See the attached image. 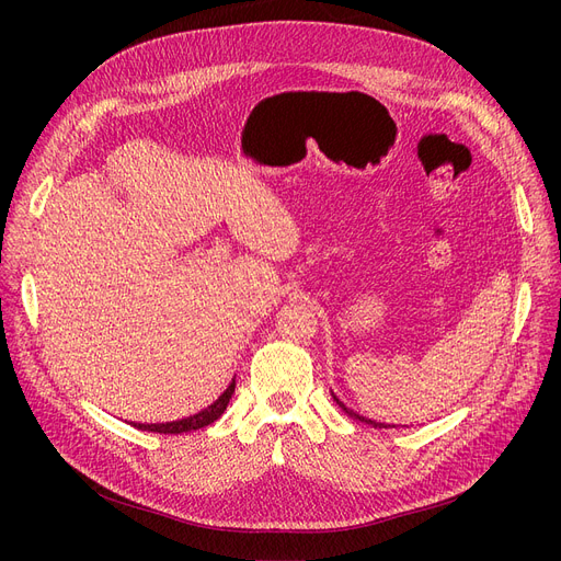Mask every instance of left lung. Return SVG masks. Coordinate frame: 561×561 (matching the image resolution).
<instances>
[{"label": "left lung", "instance_id": "left-lung-1", "mask_svg": "<svg viewBox=\"0 0 561 561\" xmlns=\"http://www.w3.org/2000/svg\"><path fill=\"white\" fill-rule=\"evenodd\" d=\"M229 398L231 393L225 391L222 396H218V400H214L211 404H206L204 409L195 411L193 416H186V419H180V421H159V423H138V421H127L131 427L140 430V432H159V434H182V432H193V430H202L206 425L216 423L222 414L225 409L229 404Z\"/></svg>", "mask_w": 561, "mask_h": 561}]
</instances>
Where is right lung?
Instances as JSON below:
<instances>
[{"instance_id":"add662e5","label":"right lung","mask_w":561,"mask_h":561,"mask_svg":"<svg viewBox=\"0 0 561 561\" xmlns=\"http://www.w3.org/2000/svg\"><path fill=\"white\" fill-rule=\"evenodd\" d=\"M362 421H364V419H362ZM366 423H370L373 427H381V425H385V423H375V421H370V419H366ZM385 427H387V425H385Z\"/></svg>"}]
</instances>
